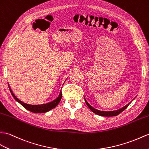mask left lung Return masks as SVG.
Listing matches in <instances>:
<instances>
[{
    "label": "left lung",
    "instance_id": "left-lung-1",
    "mask_svg": "<svg viewBox=\"0 0 149 149\" xmlns=\"http://www.w3.org/2000/svg\"><path fill=\"white\" fill-rule=\"evenodd\" d=\"M84 100H85V102L86 103V105H88V107H89V109H90L93 112H94L95 113L97 114V115L101 116H104V117H113V116H116L117 115H119L120 113H121L123 111H124V110H125L127 107H128V105L130 104L131 102L130 103H129L128 104L126 105V106L123 107V108L118 109L117 110H113V111H103V110H98V109L94 108V107H92L87 102V100H86L85 98H84Z\"/></svg>",
    "mask_w": 149,
    "mask_h": 149
}]
</instances>
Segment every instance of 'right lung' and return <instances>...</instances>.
Returning <instances> with one entry per match:
<instances>
[{
    "mask_svg": "<svg viewBox=\"0 0 149 149\" xmlns=\"http://www.w3.org/2000/svg\"><path fill=\"white\" fill-rule=\"evenodd\" d=\"M10 92H11L12 96H13V98L15 99V100H16L19 103H20L23 107L29 110V111L33 112V113H44V112H47L49 110H52L53 109H54V107H56L59 103H60V100L61 99V96H62V93L61 91H60V94H59L58 97L54 99V100H53L52 102H50L49 103H44V104H40V105H31V104H29V103H26L23 102L22 100H20L19 98H18L16 97V96L14 94V93L13 92L12 89L10 88L9 85L8 84Z\"/></svg>",
    "mask_w": 149,
    "mask_h": 149,
    "instance_id": "obj_1",
    "label": "right lung"
}]
</instances>
